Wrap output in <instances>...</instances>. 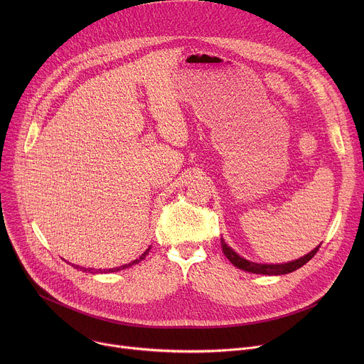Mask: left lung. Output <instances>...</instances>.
Returning a JSON list of instances; mask_svg holds the SVG:
<instances>
[{
  "label": "left lung",
  "mask_w": 364,
  "mask_h": 364,
  "mask_svg": "<svg viewBox=\"0 0 364 364\" xmlns=\"http://www.w3.org/2000/svg\"><path fill=\"white\" fill-rule=\"evenodd\" d=\"M220 243H222V249H223V253L226 255V257L229 259V261L239 269L242 271H246V272H252V274H262V275H284V274H289L292 271H296L299 269L301 267H304L309 259H313L314 255L318 252L320 246L318 245L314 250H311L308 255L299 257V259H295V261L292 262H287V264H255V262H250L247 261V259L245 257H240L230 246L226 245V242L223 239H220Z\"/></svg>",
  "instance_id": "8db88e82"
}]
</instances>
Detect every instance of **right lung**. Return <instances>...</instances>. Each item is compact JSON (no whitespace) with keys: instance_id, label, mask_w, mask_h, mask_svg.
<instances>
[{"instance_id":"right-lung-1","label":"right lung","mask_w":364,"mask_h":364,"mask_svg":"<svg viewBox=\"0 0 364 364\" xmlns=\"http://www.w3.org/2000/svg\"><path fill=\"white\" fill-rule=\"evenodd\" d=\"M151 250V246L138 257V259H135V261H132V262H129V264H127V265H124V267H119V268H112V269H92V268H83V267H79V265H72L75 269H79V271H82V272H89V274H108V272H117V271H121V269H125V268H129V267H132V265H135V264H138V262H141L142 259H145V256L148 255V252Z\"/></svg>"}]
</instances>
